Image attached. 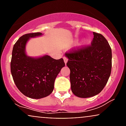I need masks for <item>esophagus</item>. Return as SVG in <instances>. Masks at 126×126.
Segmentation results:
<instances>
[{
    "instance_id": "obj_1",
    "label": "esophagus",
    "mask_w": 126,
    "mask_h": 126,
    "mask_svg": "<svg viewBox=\"0 0 126 126\" xmlns=\"http://www.w3.org/2000/svg\"><path fill=\"white\" fill-rule=\"evenodd\" d=\"M63 60H64V62L65 63V64H66V63H67V62L68 61V59L66 57H63Z\"/></svg>"
}]
</instances>
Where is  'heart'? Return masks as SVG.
<instances>
[{
  "mask_svg": "<svg viewBox=\"0 0 126 126\" xmlns=\"http://www.w3.org/2000/svg\"><path fill=\"white\" fill-rule=\"evenodd\" d=\"M89 42H90V39L87 37V38L83 39V40L80 42V43H79L78 46H79V47H83V46H86V45L89 44Z\"/></svg>",
  "mask_w": 126,
  "mask_h": 126,
  "instance_id": "heart-1",
  "label": "heart"
}]
</instances>
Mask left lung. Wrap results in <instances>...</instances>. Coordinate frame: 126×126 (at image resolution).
Returning a JSON list of instances; mask_svg holds the SVG:
<instances>
[{"mask_svg": "<svg viewBox=\"0 0 126 126\" xmlns=\"http://www.w3.org/2000/svg\"><path fill=\"white\" fill-rule=\"evenodd\" d=\"M90 46L65 54L70 69L71 89L79 98L98 94L107 83L111 75L112 51L103 35L93 32Z\"/></svg>", "mask_w": 126, "mask_h": 126, "instance_id": "obj_1", "label": "left lung"}]
</instances>
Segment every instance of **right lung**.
<instances>
[{
	"label": "right lung",
	"mask_w": 126,
	"mask_h": 126,
	"mask_svg": "<svg viewBox=\"0 0 126 126\" xmlns=\"http://www.w3.org/2000/svg\"><path fill=\"white\" fill-rule=\"evenodd\" d=\"M41 32L27 34L16 42L13 47L11 70L18 89L26 96L40 99L51 94L55 79L65 66L63 59L56 60L48 55L32 57L25 53L26 44Z\"/></svg>",
	"instance_id": "right-lung-1"
}]
</instances>
